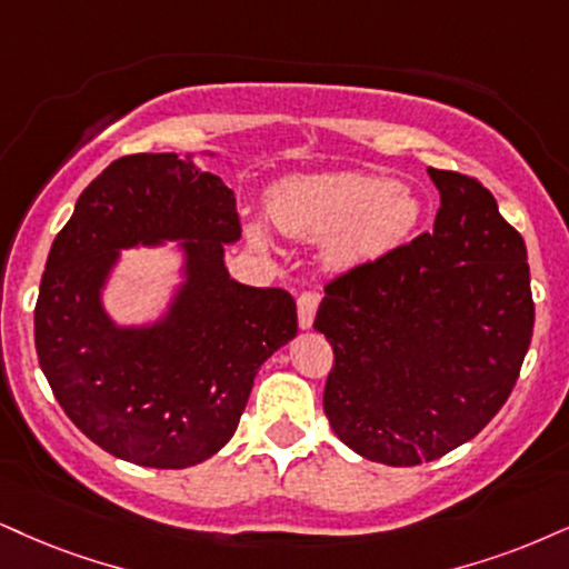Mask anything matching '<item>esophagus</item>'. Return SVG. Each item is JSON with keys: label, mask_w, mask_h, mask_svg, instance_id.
<instances>
[{"label": "esophagus", "mask_w": 569, "mask_h": 569, "mask_svg": "<svg viewBox=\"0 0 569 569\" xmlns=\"http://www.w3.org/2000/svg\"><path fill=\"white\" fill-rule=\"evenodd\" d=\"M317 308H319L317 292H303V296L298 298V327L300 329H311L313 317H317Z\"/></svg>", "instance_id": "obj_1"}]
</instances>
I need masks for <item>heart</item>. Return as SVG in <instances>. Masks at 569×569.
I'll return each mask as SVG.
<instances>
[{
    "label": "heart",
    "mask_w": 569,
    "mask_h": 569,
    "mask_svg": "<svg viewBox=\"0 0 569 569\" xmlns=\"http://www.w3.org/2000/svg\"><path fill=\"white\" fill-rule=\"evenodd\" d=\"M266 216L282 234L325 240L329 269L350 271L398 248L417 227L419 198L401 181L367 173H296L266 192ZM252 244L266 248L261 223H248Z\"/></svg>",
    "instance_id": "obj_1"
}]
</instances>
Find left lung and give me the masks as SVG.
<instances>
[{"label":"left lung","instance_id":"8db88e82","mask_svg":"<svg viewBox=\"0 0 569 569\" xmlns=\"http://www.w3.org/2000/svg\"><path fill=\"white\" fill-rule=\"evenodd\" d=\"M432 231L327 287L313 329L335 350L325 411L350 451L388 467L440 459L507 403L532 338L520 231L465 173L427 168Z\"/></svg>","mask_w":569,"mask_h":569}]
</instances>
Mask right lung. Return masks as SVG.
<instances>
[{
  "instance_id": "right-lung-1",
  "label": "right lung",
  "mask_w": 569,
  "mask_h": 569,
  "mask_svg": "<svg viewBox=\"0 0 569 569\" xmlns=\"http://www.w3.org/2000/svg\"><path fill=\"white\" fill-rule=\"evenodd\" d=\"M237 240L234 192L177 152L113 160L54 237L33 311L39 363L70 422L116 459H210L240 425L258 369L298 335L290 292L229 277L223 250ZM168 241L180 282L158 318L123 326L103 306L122 250Z\"/></svg>"
}]
</instances>
